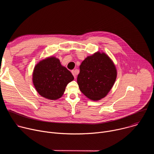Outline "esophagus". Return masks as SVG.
<instances>
[{
    "label": "esophagus",
    "instance_id": "obj_1",
    "mask_svg": "<svg viewBox=\"0 0 154 154\" xmlns=\"http://www.w3.org/2000/svg\"><path fill=\"white\" fill-rule=\"evenodd\" d=\"M72 74H73L74 78L75 79V78H76V75L78 74V70H76V69H75V70L72 71Z\"/></svg>",
    "mask_w": 154,
    "mask_h": 154
}]
</instances>
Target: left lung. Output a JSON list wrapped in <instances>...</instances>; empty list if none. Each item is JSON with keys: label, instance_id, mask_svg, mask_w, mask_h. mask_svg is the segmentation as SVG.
<instances>
[{"label": "left lung", "instance_id": "8db88e82", "mask_svg": "<svg viewBox=\"0 0 154 154\" xmlns=\"http://www.w3.org/2000/svg\"><path fill=\"white\" fill-rule=\"evenodd\" d=\"M116 69L105 54L97 52L88 57L80 66L77 83L87 97L98 100L110 91L116 79Z\"/></svg>", "mask_w": 154, "mask_h": 154}]
</instances>
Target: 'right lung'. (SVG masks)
<instances>
[{
  "label": "right lung",
  "mask_w": 154,
  "mask_h": 154,
  "mask_svg": "<svg viewBox=\"0 0 154 154\" xmlns=\"http://www.w3.org/2000/svg\"><path fill=\"white\" fill-rule=\"evenodd\" d=\"M74 79L72 73L55 57L41 61L36 65L33 74V85L38 93L51 100L60 98L66 86Z\"/></svg>",
  "instance_id": "right-lung-1"
}]
</instances>
